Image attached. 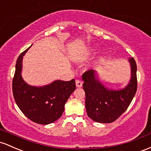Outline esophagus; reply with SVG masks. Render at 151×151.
<instances>
[{"label": "esophagus", "instance_id": "1", "mask_svg": "<svg viewBox=\"0 0 151 151\" xmlns=\"http://www.w3.org/2000/svg\"><path fill=\"white\" fill-rule=\"evenodd\" d=\"M76 87H79V88L82 87V82H81L80 80H76Z\"/></svg>", "mask_w": 151, "mask_h": 151}]
</instances>
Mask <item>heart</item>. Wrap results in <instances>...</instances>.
<instances>
[{
	"label": "heart",
	"mask_w": 151,
	"mask_h": 151,
	"mask_svg": "<svg viewBox=\"0 0 151 151\" xmlns=\"http://www.w3.org/2000/svg\"><path fill=\"white\" fill-rule=\"evenodd\" d=\"M94 51H95V49H94V48H87V49H81V51H79L78 54H77V57H86L91 55V54H94ZM102 59H103V56H99L98 58L97 59V60H96L95 62L93 63V64H92V67H95L96 65H97L99 63L102 62Z\"/></svg>",
	"instance_id": "1"
}]
</instances>
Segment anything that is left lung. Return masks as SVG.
Listing matches in <instances>:
<instances>
[{"mask_svg":"<svg viewBox=\"0 0 151 151\" xmlns=\"http://www.w3.org/2000/svg\"><path fill=\"white\" fill-rule=\"evenodd\" d=\"M130 81L124 88L114 89L100 81L97 71L91 70L82 75L85 92V107L87 115L94 122L110 123L127 110L137 90V65L133 58H129Z\"/></svg>","mask_w":151,"mask_h":151,"instance_id":"obj_1","label":"left lung"}]
</instances>
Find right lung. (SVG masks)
I'll use <instances>...</instances> for the list:
<instances>
[{
	"label": "right lung",
	"instance_id": "1",
	"mask_svg": "<svg viewBox=\"0 0 151 151\" xmlns=\"http://www.w3.org/2000/svg\"><path fill=\"white\" fill-rule=\"evenodd\" d=\"M31 46L16 61L13 93L16 105L28 118L36 123L48 125L62 115L66 102L75 90V82L74 79L67 82L57 79L39 87L26 83L21 75L23 59Z\"/></svg>",
	"mask_w": 151,
	"mask_h": 151
}]
</instances>
